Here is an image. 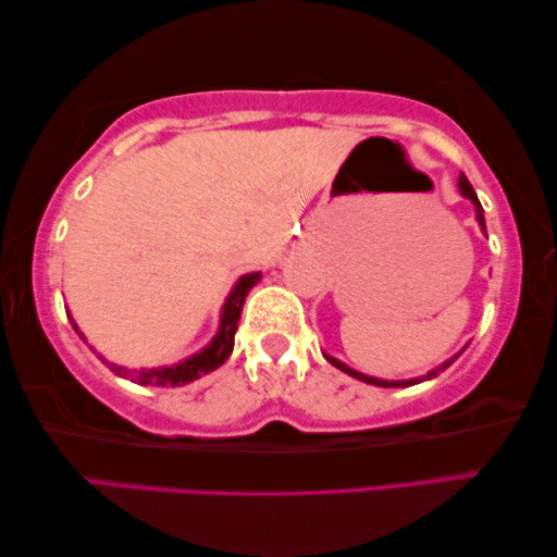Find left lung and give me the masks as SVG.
<instances>
[{
	"instance_id": "obj_1",
	"label": "left lung",
	"mask_w": 557,
	"mask_h": 557,
	"mask_svg": "<svg viewBox=\"0 0 557 557\" xmlns=\"http://www.w3.org/2000/svg\"><path fill=\"white\" fill-rule=\"evenodd\" d=\"M459 189H461V195L467 197V199H471V205H473V209H476V222H479V226H481V232H486V219H484V207H481V202H479V197H476V193H473V187H471V182L467 180V175H461L459 177ZM325 360L327 362H333L335 368L338 370H343V372H348L350 377H355V380H362V382H368V385H377V387H409V385H417V382H424V380H432V377H436L440 375V372H444L446 368H449V364L457 360V358H451V360H446V362H442L440 368H434L432 372H426L424 377H414V380H377V377H368V375H362V372H355V370H350L348 364H343L341 360H335V358H331V355H325Z\"/></svg>"
}]
</instances>
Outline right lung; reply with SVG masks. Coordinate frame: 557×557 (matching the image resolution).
Listing matches in <instances>:
<instances>
[{
  "label": "right lung",
  "instance_id": "1",
  "mask_svg": "<svg viewBox=\"0 0 557 557\" xmlns=\"http://www.w3.org/2000/svg\"><path fill=\"white\" fill-rule=\"evenodd\" d=\"M259 278H261V273H246V276L236 281L230 298L224 300L222 321H219L216 335L205 350H199L197 355H193V358L172 364V368H152V370H127L115 362H108L106 358H100V355L98 358L103 360L117 377H127L131 382H138V385L177 387V385H187V382H195L197 377L207 375V372L216 370L219 364H224L226 358L232 355L234 333H236V327H239L244 300H246V296H249V290L259 284ZM71 323H73V318H71ZM73 327H76V333L81 335L76 323H73ZM81 338H84V335H81Z\"/></svg>",
  "mask_w": 557,
  "mask_h": 557
}]
</instances>
